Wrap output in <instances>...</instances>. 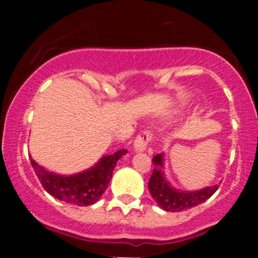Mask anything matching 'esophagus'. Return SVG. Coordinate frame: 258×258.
<instances>
[{
  "mask_svg": "<svg viewBox=\"0 0 258 258\" xmlns=\"http://www.w3.org/2000/svg\"><path fill=\"white\" fill-rule=\"evenodd\" d=\"M151 141H152V134L150 131H147V130L146 131H141L139 134V136L136 137V140H135V151H137V152H144L146 148H147L148 142Z\"/></svg>",
  "mask_w": 258,
  "mask_h": 258,
  "instance_id": "obj_1",
  "label": "esophagus"
}]
</instances>
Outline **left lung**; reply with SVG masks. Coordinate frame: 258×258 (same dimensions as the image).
Masks as SVG:
<instances>
[{"mask_svg": "<svg viewBox=\"0 0 258 258\" xmlns=\"http://www.w3.org/2000/svg\"><path fill=\"white\" fill-rule=\"evenodd\" d=\"M152 162L156 167L153 168V172L148 181V189L158 206L167 212H181V211L192 209L209 200L217 191L218 186H210L200 191H178L166 181L162 171V153L155 156Z\"/></svg>", "mask_w": 258, "mask_h": 258, "instance_id": "1", "label": "left lung"}]
</instances>
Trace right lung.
<instances>
[{
	"instance_id": "right-lung-1",
	"label": "right lung",
	"mask_w": 258,
	"mask_h": 258,
	"mask_svg": "<svg viewBox=\"0 0 258 258\" xmlns=\"http://www.w3.org/2000/svg\"><path fill=\"white\" fill-rule=\"evenodd\" d=\"M126 150H119L113 155L103 156L93 167L71 176L49 172L30 157L42 187L54 199L75 206H90L97 202L107 188L112 177L117 161L126 155Z\"/></svg>"
}]
</instances>
